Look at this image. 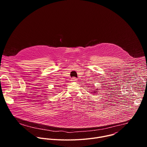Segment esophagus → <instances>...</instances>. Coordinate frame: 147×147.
I'll return each mask as SVG.
<instances>
[{
  "instance_id": "1",
  "label": "esophagus",
  "mask_w": 147,
  "mask_h": 147,
  "mask_svg": "<svg viewBox=\"0 0 147 147\" xmlns=\"http://www.w3.org/2000/svg\"><path fill=\"white\" fill-rule=\"evenodd\" d=\"M77 79L76 78H74H74H71V81H73V82L77 81Z\"/></svg>"
}]
</instances>
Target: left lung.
Wrapping results in <instances>:
<instances>
[{
	"label": "left lung",
	"mask_w": 147,
	"mask_h": 147,
	"mask_svg": "<svg viewBox=\"0 0 147 147\" xmlns=\"http://www.w3.org/2000/svg\"><path fill=\"white\" fill-rule=\"evenodd\" d=\"M94 92V93H95V92H97V91H95V92Z\"/></svg>",
	"instance_id": "left-lung-1"
}]
</instances>
